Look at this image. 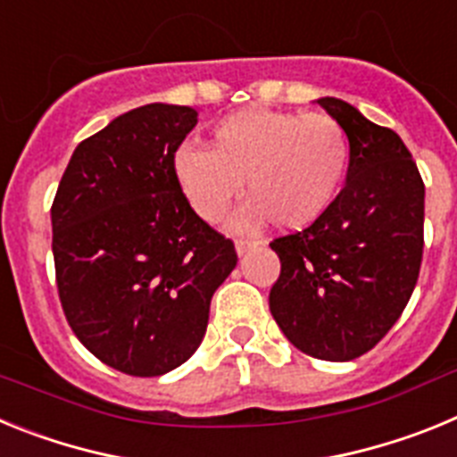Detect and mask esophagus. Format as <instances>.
Wrapping results in <instances>:
<instances>
[{
  "label": "esophagus",
  "mask_w": 457,
  "mask_h": 457,
  "mask_svg": "<svg viewBox=\"0 0 457 457\" xmlns=\"http://www.w3.org/2000/svg\"><path fill=\"white\" fill-rule=\"evenodd\" d=\"M256 245H258V242H252V240H237V242H236L237 256H245V253L252 252V249L256 247Z\"/></svg>",
  "instance_id": "1"
}]
</instances>
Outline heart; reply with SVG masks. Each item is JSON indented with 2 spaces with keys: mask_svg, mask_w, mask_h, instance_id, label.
<instances>
[{
  "mask_svg": "<svg viewBox=\"0 0 457 457\" xmlns=\"http://www.w3.org/2000/svg\"><path fill=\"white\" fill-rule=\"evenodd\" d=\"M171 164L201 220H221L245 179L249 201L233 217L236 228L247 231L272 220L277 228L300 231L337 201L348 173L350 144L329 116L249 107L212 128L210 148H176Z\"/></svg>",
  "mask_w": 457,
  "mask_h": 457,
  "instance_id": "b5f03b06",
  "label": "heart"
}]
</instances>
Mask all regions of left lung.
I'll list each match as a JSON object with an SVG mask.
<instances>
[{
	"label": "left lung",
	"instance_id": "8db88e82",
	"mask_svg": "<svg viewBox=\"0 0 457 457\" xmlns=\"http://www.w3.org/2000/svg\"><path fill=\"white\" fill-rule=\"evenodd\" d=\"M316 103L348 137V176L320 220L270 242L281 261L270 311L297 350L350 361L378 345L417 286L426 187L394 130L345 100Z\"/></svg>",
	"mask_w": 457,
	"mask_h": 457
}]
</instances>
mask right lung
I'll return each mask as SVG.
<instances>
[{
  "instance_id": "add662e5",
  "label": "right lung",
  "mask_w": 457,
  "mask_h": 457,
  "mask_svg": "<svg viewBox=\"0 0 457 457\" xmlns=\"http://www.w3.org/2000/svg\"><path fill=\"white\" fill-rule=\"evenodd\" d=\"M199 120L151 103L84 139L52 204V253L63 313L112 369L157 378L204 341L212 293L233 272L231 240L192 210L173 153Z\"/></svg>"
}]
</instances>
